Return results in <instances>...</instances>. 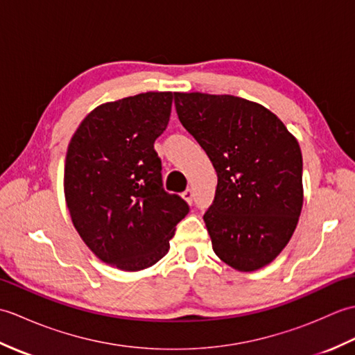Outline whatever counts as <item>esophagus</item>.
Listing matches in <instances>:
<instances>
[{"label":"esophagus","instance_id":"esophagus-1","mask_svg":"<svg viewBox=\"0 0 355 355\" xmlns=\"http://www.w3.org/2000/svg\"><path fill=\"white\" fill-rule=\"evenodd\" d=\"M182 197L189 202V205H192L193 202V192H192V189H186L183 193H182Z\"/></svg>","mask_w":355,"mask_h":355}]
</instances>
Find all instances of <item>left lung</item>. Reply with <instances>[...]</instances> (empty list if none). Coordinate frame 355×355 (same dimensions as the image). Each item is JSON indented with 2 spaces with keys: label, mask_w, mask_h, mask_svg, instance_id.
Segmentation results:
<instances>
[{
  "label": "left lung",
  "mask_w": 355,
  "mask_h": 355,
  "mask_svg": "<svg viewBox=\"0 0 355 355\" xmlns=\"http://www.w3.org/2000/svg\"><path fill=\"white\" fill-rule=\"evenodd\" d=\"M186 131L216 171L202 216L214 252L238 271L266 267L284 250L304 202L302 153L270 110L230 94L173 93Z\"/></svg>",
  "instance_id": "obj_1"
}]
</instances>
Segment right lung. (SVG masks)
Wrapping results in <instances>:
<instances>
[{
	"label": "right lung",
	"mask_w": 355,
	"mask_h": 355,
	"mask_svg": "<svg viewBox=\"0 0 355 355\" xmlns=\"http://www.w3.org/2000/svg\"><path fill=\"white\" fill-rule=\"evenodd\" d=\"M171 92L103 103L70 140L64 192L71 221L97 258L125 271L154 266L169 250L187 202L163 189L154 141L169 123Z\"/></svg>",
	"instance_id": "add662e5"
}]
</instances>
